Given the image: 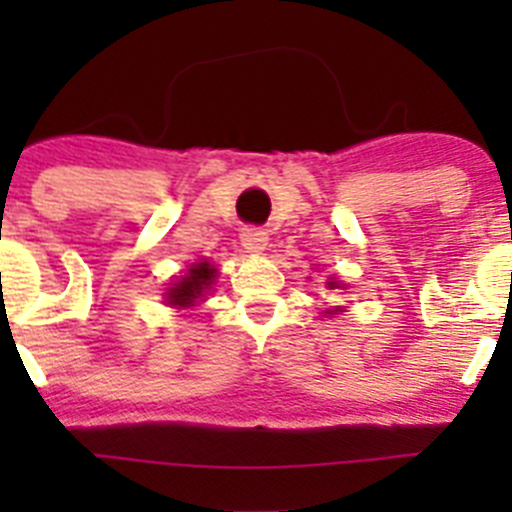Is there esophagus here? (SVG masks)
I'll return each mask as SVG.
<instances>
[{"instance_id":"obj_1","label":"esophagus","mask_w":512,"mask_h":512,"mask_svg":"<svg viewBox=\"0 0 512 512\" xmlns=\"http://www.w3.org/2000/svg\"><path fill=\"white\" fill-rule=\"evenodd\" d=\"M240 240H242V247H245L247 252H255V255H260V252L267 247V232L260 230V227H245L240 235Z\"/></svg>"}]
</instances>
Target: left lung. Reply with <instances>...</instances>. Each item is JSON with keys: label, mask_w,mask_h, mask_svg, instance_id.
Listing matches in <instances>:
<instances>
[{"label": "left lung", "mask_w": 512, "mask_h": 512, "mask_svg": "<svg viewBox=\"0 0 512 512\" xmlns=\"http://www.w3.org/2000/svg\"><path fill=\"white\" fill-rule=\"evenodd\" d=\"M329 287H337V285H334V282H329Z\"/></svg>", "instance_id": "8db88e82"}]
</instances>
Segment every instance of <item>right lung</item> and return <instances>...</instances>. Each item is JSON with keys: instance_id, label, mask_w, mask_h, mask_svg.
Returning <instances> with one entry per match:
<instances>
[{"instance_id": "1", "label": "right lung", "mask_w": 512, "mask_h": 512, "mask_svg": "<svg viewBox=\"0 0 512 512\" xmlns=\"http://www.w3.org/2000/svg\"><path fill=\"white\" fill-rule=\"evenodd\" d=\"M215 270L208 262H198L188 270V275L180 277L173 287L168 289V304L173 307H190L198 297H203V292L213 285Z\"/></svg>"}]
</instances>
